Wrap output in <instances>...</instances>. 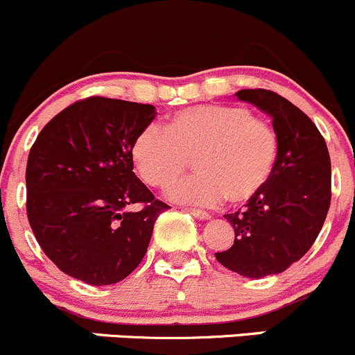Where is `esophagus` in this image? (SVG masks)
Wrapping results in <instances>:
<instances>
[{
	"mask_svg": "<svg viewBox=\"0 0 355 355\" xmlns=\"http://www.w3.org/2000/svg\"><path fill=\"white\" fill-rule=\"evenodd\" d=\"M187 211L192 214V216L198 218V220H200V221L211 220V214L206 213V211H200V209H187Z\"/></svg>",
	"mask_w": 355,
	"mask_h": 355,
	"instance_id": "34e87169",
	"label": "esophagus"
}]
</instances>
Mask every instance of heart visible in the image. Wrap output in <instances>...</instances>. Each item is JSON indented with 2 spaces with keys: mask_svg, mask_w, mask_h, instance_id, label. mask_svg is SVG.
<instances>
[{
  "mask_svg": "<svg viewBox=\"0 0 355 355\" xmlns=\"http://www.w3.org/2000/svg\"><path fill=\"white\" fill-rule=\"evenodd\" d=\"M278 135L247 108L198 105L168 118L164 132L155 123L134 139L130 157L139 177L151 187H166L195 159L198 173L170 186L175 202L213 206L228 196L244 204L261 194L278 163Z\"/></svg>",
  "mask_w": 355,
  "mask_h": 355,
  "instance_id": "b5f03b06",
  "label": "heart"
}]
</instances>
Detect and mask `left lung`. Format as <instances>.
<instances>
[{
	"instance_id": "obj_1",
	"label": "left lung",
	"mask_w": 355,
	"mask_h": 355,
	"mask_svg": "<svg viewBox=\"0 0 355 355\" xmlns=\"http://www.w3.org/2000/svg\"><path fill=\"white\" fill-rule=\"evenodd\" d=\"M235 96L273 120L280 153L268 187L244 211L225 214L235 241L214 256L242 277L263 278L287 270L316 241L330 209L331 163L316 125L288 99L266 89Z\"/></svg>"
}]
</instances>
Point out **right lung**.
<instances>
[{"label":"right lung","instance_id":"add662e5","mask_svg":"<svg viewBox=\"0 0 355 355\" xmlns=\"http://www.w3.org/2000/svg\"><path fill=\"white\" fill-rule=\"evenodd\" d=\"M153 105L82 99L60 111L28 153L27 216L46 256L89 285L127 278L166 206L135 177L130 148ZM142 203L134 214L126 207Z\"/></svg>","mask_w":355,"mask_h":355}]
</instances>
